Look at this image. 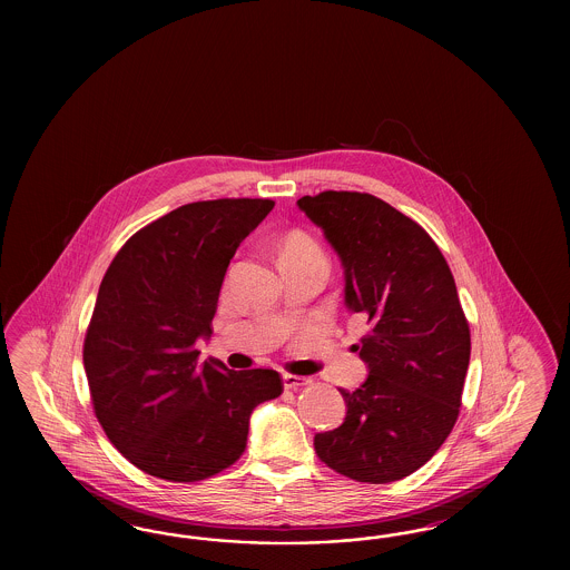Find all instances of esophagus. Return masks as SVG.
<instances>
[{
    "instance_id": "esophagus-1",
    "label": "esophagus",
    "mask_w": 570,
    "mask_h": 570,
    "mask_svg": "<svg viewBox=\"0 0 570 570\" xmlns=\"http://www.w3.org/2000/svg\"><path fill=\"white\" fill-rule=\"evenodd\" d=\"M284 389H288V391H296V389H301V386H307L309 384V379H303V376H294V374H284Z\"/></svg>"
}]
</instances>
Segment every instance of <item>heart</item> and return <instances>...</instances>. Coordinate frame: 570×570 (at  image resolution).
Listing matches in <instances>:
<instances>
[{
	"label": "heart",
	"mask_w": 570,
	"mask_h": 570,
	"mask_svg": "<svg viewBox=\"0 0 570 570\" xmlns=\"http://www.w3.org/2000/svg\"><path fill=\"white\" fill-rule=\"evenodd\" d=\"M277 257H279V265H282V263H291V261L324 257V253H322L320 244L313 240L309 234H305L303 229H288L277 240Z\"/></svg>",
	"instance_id": "b5f03b06"
}]
</instances>
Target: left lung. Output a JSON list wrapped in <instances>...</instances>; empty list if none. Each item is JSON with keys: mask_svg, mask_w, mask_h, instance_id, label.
<instances>
[{"mask_svg": "<svg viewBox=\"0 0 570 570\" xmlns=\"http://www.w3.org/2000/svg\"><path fill=\"white\" fill-rule=\"evenodd\" d=\"M298 208L345 267V303L367 322L355 346L367 380L343 391L345 422L313 439L317 458L360 483L424 466L460 415L470 328L448 261L422 225L365 191H320Z\"/></svg>", "mask_w": 570, "mask_h": 570, "instance_id": "left-lung-1", "label": "left lung"}]
</instances>
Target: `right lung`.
I'll return each instance as SVG.
<instances>
[{"label":"right lung","instance_id":"1","mask_svg":"<svg viewBox=\"0 0 570 570\" xmlns=\"http://www.w3.org/2000/svg\"><path fill=\"white\" fill-rule=\"evenodd\" d=\"M219 198L175 208L125 242L106 269L83 343L89 395L110 443L141 472L196 483L240 460L253 410L282 395L276 370L198 362L225 272L274 208Z\"/></svg>","mask_w":570,"mask_h":570}]
</instances>
